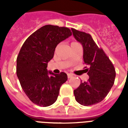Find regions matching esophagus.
<instances>
[{"instance_id": "esophagus-1", "label": "esophagus", "mask_w": 128, "mask_h": 128, "mask_svg": "<svg viewBox=\"0 0 128 128\" xmlns=\"http://www.w3.org/2000/svg\"><path fill=\"white\" fill-rule=\"evenodd\" d=\"M67 76H68V79H70V78H71L73 77V75H72V74H71V73H68V74H67Z\"/></svg>"}]
</instances>
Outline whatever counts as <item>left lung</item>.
<instances>
[{
	"label": "left lung",
	"mask_w": 128,
	"mask_h": 128,
	"mask_svg": "<svg viewBox=\"0 0 128 128\" xmlns=\"http://www.w3.org/2000/svg\"><path fill=\"white\" fill-rule=\"evenodd\" d=\"M71 30L73 36L83 46L84 64L89 66L85 69L88 72V80L81 82L74 90V95L81 105H94L104 100L110 92L114 82L115 69L109 58L102 48L98 47L90 34L75 29Z\"/></svg>",
	"instance_id": "8db88e82"
}]
</instances>
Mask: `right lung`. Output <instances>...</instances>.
<instances>
[{"instance_id": "obj_1", "label": "right lung", "mask_w": 128, "mask_h": 128, "mask_svg": "<svg viewBox=\"0 0 128 128\" xmlns=\"http://www.w3.org/2000/svg\"><path fill=\"white\" fill-rule=\"evenodd\" d=\"M71 35L67 27L48 24L32 34L22 46L16 60V74L22 88L35 104L46 107L58 99L67 75L55 74L46 67L57 45Z\"/></svg>"}]
</instances>
